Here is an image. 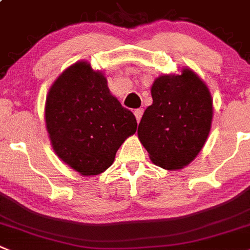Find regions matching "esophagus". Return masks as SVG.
<instances>
[{
    "label": "esophagus",
    "instance_id": "obj_1",
    "mask_svg": "<svg viewBox=\"0 0 250 250\" xmlns=\"http://www.w3.org/2000/svg\"><path fill=\"white\" fill-rule=\"evenodd\" d=\"M134 114H135V116H136V120H137V123H139L140 120H141V118H142V114H144V109H136V110L134 111Z\"/></svg>",
    "mask_w": 250,
    "mask_h": 250
}]
</instances>
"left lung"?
I'll return each mask as SVG.
<instances>
[{
  "label": "left lung",
  "mask_w": 250,
  "mask_h": 250,
  "mask_svg": "<svg viewBox=\"0 0 250 250\" xmlns=\"http://www.w3.org/2000/svg\"><path fill=\"white\" fill-rule=\"evenodd\" d=\"M153 103L140 121V142L149 159L167 170L182 169L203 149L211 130L213 105L206 83L189 67L158 76L151 87Z\"/></svg>",
  "instance_id": "1"
}]
</instances>
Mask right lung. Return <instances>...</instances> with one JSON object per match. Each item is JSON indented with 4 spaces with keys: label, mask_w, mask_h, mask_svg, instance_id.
Here are the masks:
<instances>
[{
    "label": "right lung",
    "mask_w": 250,
    "mask_h": 250,
    "mask_svg": "<svg viewBox=\"0 0 250 250\" xmlns=\"http://www.w3.org/2000/svg\"><path fill=\"white\" fill-rule=\"evenodd\" d=\"M44 116L55 153L83 177L105 172L137 127L134 114L110 93L104 73L87 61L71 65L52 83Z\"/></svg>",
    "instance_id": "right-lung-1"
}]
</instances>
